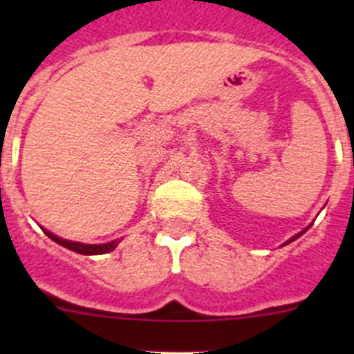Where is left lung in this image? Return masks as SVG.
<instances>
[{
  "label": "left lung",
  "instance_id": "8db88e82",
  "mask_svg": "<svg viewBox=\"0 0 354 354\" xmlns=\"http://www.w3.org/2000/svg\"><path fill=\"white\" fill-rule=\"evenodd\" d=\"M310 226H312V224H310ZM310 226H306V227H305V230H303V231H299V233H298V234H295V236H292V238H289V240H288V241H286V243H284V245L291 243V241H295V240H296V238H299V236H301V234H303V233H306V231H308V230H310ZM284 245H283V246H284Z\"/></svg>",
  "mask_w": 354,
  "mask_h": 354
}]
</instances>
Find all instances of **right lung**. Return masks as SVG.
Masks as SVG:
<instances>
[{
	"label": "right lung",
	"mask_w": 354,
	"mask_h": 354,
	"mask_svg": "<svg viewBox=\"0 0 354 354\" xmlns=\"http://www.w3.org/2000/svg\"><path fill=\"white\" fill-rule=\"evenodd\" d=\"M42 231H44V233L58 245L65 246V248L71 250V252L82 253V255H102V253H109L113 252V250L118 246V243L121 241V240H113V241H108V243L88 245V243H80V241H70V240H65V238H59L56 236V234H53L51 231L44 230V227H42Z\"/></svg>",
	"instance_id": "obj_1"
}]
</instances>
